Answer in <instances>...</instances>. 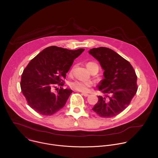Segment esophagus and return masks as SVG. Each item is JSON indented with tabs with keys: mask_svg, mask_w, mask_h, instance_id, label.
<instances>
[{
	"mask_svg": "<svg viewBox=\"0 0 158 158\" xmlns=\"http://www.w3.org/2000/svg\"><path fill=\"white\" fill-rule=\"evenodd\" d=\"M82 95H83V96H85V97H87V96H89V94H86V93H82Z\"/></svg>",
	"mask_w": 158,
	"mask_h": 158,
	"instance_id": "34e87169",
	"label": "esophagus"
}]
</instances>
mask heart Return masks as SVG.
<instances>
[{"instance_id":"heart-1","label":"heart","mask_w":158,"mask_h":158,"mask_svg":"<svg viewBox=\"0 0 158 158\" xmlns=\"http://www.w3.org/2000/svg\"><path fill=\"white\" fill-rule=\"evenodd\" d=\"M87 67L89 71H91L93 68H97L98 69L99 66L98 64L94 62H89L87 64ZM73 71V69L71 71V73H72ZM69 85L71 88L76 90V91H78L82 93H87L89 91L90 88L92 87L93 84L90 82L75 80L71 82Z\"/></svg>"}]
</instances>
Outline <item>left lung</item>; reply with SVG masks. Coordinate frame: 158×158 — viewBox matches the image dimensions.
Here are the masks:
<instances>
[{
	"instance_id": "1",
	"label": "left lung",
	"mask_w": 158,
	"mask_h": 158,
	"mask_svg": "<svg viewBox=\"0 0 158 158\" xmlns=\"http://www.w3.org/2000/svg\"><path fill=\"white\" fill-rule=\"evenodd\" d=\"M89 53L95 57L104 70V79L99 90L104 96H99L93 110L102 118L114 117L131 103L138 91L137 79L129 61L110 49L93 48Z\"/></svg>"
}]
</instances>
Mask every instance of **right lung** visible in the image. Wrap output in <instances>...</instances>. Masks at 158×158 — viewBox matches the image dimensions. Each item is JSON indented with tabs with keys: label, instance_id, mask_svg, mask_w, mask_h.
I'll use <instances>...</instances> for the list:
<instances>
[{
	"label": "right lung",
	"instance_id": "obj_1",
	"mask_svg": "<svg viewBox=\"0 0 158 158\" xmlns=\"http://www.w3.org/2000/svg\"><path fill=\"white\" fill-rule=\"evenodd\" d=\"M84 51L50 46L27 64L21 76L20 88L28 105L38 114L51 116L65 106L73 91L62 87L64 80L74 59ZM55 84L60 86L56 94L52 93Z\"/></svg>",
	"mask_w": 158,
	"mask_h": 158
}]
</instances>
